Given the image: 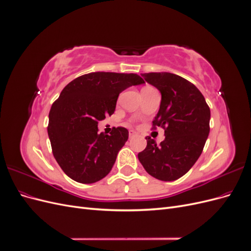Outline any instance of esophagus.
<instances>
[{"label":"esophagus","instance_id":"obj_1","mask_svg":"<svg viewBox=\"0 0 251 251\" xmlns=\"http://www.w3.org/2000/svg\"><path fill=\"white\" fill-rule=\"evenodd\" d=\"M135 135H136V132H135V131H133V130L128 131V136H130V138H133Z\"/></svg>","mask_w":251,"mask_h":251}]
</instances>
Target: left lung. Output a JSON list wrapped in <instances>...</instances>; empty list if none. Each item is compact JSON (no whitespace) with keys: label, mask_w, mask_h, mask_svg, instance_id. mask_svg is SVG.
Instances as JSON below:
<instances>
[{"label":"left lung","mask_w":251,"mask_h":251,"mask_svg":"<svg viewBox=\"0 0 251 251\" xmlns=\"http://www.w3.org/2000/svg\"><path fill=\"white\" fill-rule=\"evenodd\" d=\"M142 77L161 93L154 126L164 128L159 146L146 137L147 148L138 159L151 176L174 181L185 175L200 157L209 134L210 110L194 83L169 72H151Z\"/></svg>","instance_id":"left-lung-1"}]
</instances>
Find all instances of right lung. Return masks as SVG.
I'll return each instance as SVG.
<instances>
[{"mask_svg":"<svg viewBox=\"0 0 251 251\" xmlns=\"http://www.w3.org/2000/svg\"><path fill=\"white\" fill-rule=\"evenodd\" d=\"M144 83L134 73L92 72L75 78L63 89L49 112L48 136L52 153L68 177L94 183L111 172L128 138L126 127L98 133V121L112 115L119 94Z\"/></svg>","mask_w":251,"mask_h":251,"instance_id":"right-lung-1","label":"right lung"}]
</instances>
